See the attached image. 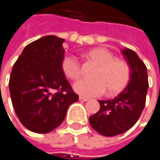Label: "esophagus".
Segmentation results:
<instances>
[{
	"label": "esophagus",
	"mask_w": 160,
	"mask_h": 160,
	"mask_svg": "<svg viewBox=\"0 0 160 160\" xmlns=\"http://www.w3.org/2000/svg\"><path fill=\"white\" fill-rule=\"evenodd\" d=\"M79 99H80V101H81V102H87V101L89 100L88 98L83 97V96H80V97H79Z\"/></svg>",
	"instance_id": "esophagus-1"
}]
</instances>
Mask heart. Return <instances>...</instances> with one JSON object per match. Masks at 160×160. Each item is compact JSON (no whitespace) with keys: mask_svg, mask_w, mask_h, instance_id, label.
<instances>
[{"mask_svg":"<svg viewBox=\"0 0 160 160\" xmlns=\"http://www.w3.org/2000/svg\"><path fill=\"white\" fill-rule=\"evenodd\" d=\"M87 56L97 67L92 74L93 79L79 80L74 84V90L79 94L87 97L99 96L107 90L108 94H117L126 87L131 77V68L127 61L115 58L111 51L104 47L90 50ZM61 68L70 80H79L81 76L80 62L72 55L63 58Z\"/></svg>","mask_w":160,"mask_h":160,"instance_id":"1","label":"heart"}]
</instances>
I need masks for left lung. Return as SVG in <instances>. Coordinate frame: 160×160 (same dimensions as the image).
I'll return each instance as SVG.
<instances>
[{
	"mask_svg": "<svg viewBox=\"0 0 160 160\" xmlns=\"http://www.w3.org/2000/svg\"><path fill=\"white\" fill-rule=\"evenodd\" d=\"M121 52L130 65V81L114 99L99 100V111L89 118L92 128L104 136L118 135L130 130L145 106L148 89L146 67L134 51L126 48Z\"/></svg>",
	"mask_w": 160,
	"mask_h": 160,
	"instance_id": "8db88e82",
	"label": "left lung"
}]
</instances>
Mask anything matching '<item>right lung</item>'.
Returning a JSON list of instances; mask_svg holds the SVG:
<instances>
[{"label":"right lung","instance_id":"obj_1","mask_svg":"<svg viewBox=\"0 0 160 160\" xmlns=\"http://www.w3.org/2000/svg\"><path fill=\"white\" fill-rule=\"evenodd\" d=\"M64 39L50 35L28 44L16 61L9 80L16 116L28 130L48 133L65 119L79 100L61 68Z\"/></svg>","mask_w":160,"mask_h":160}]
</instances>
